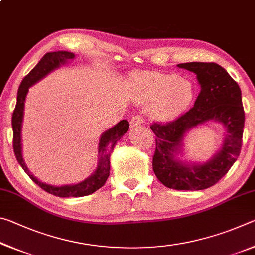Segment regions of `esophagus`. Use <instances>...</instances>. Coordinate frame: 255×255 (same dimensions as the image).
Segmentation results:
<instances>
[{
  "instance_id": "1",
  "label": "esophagus",
  "mask_w": 255,
  "mask_h": 255,
  "mask_svg": "<svg viewBox=\"0 0 255 255\" xmlns=\"http://www.w3.org/2000/svg\"><path fill=\"white\" fill-rule=\"evenodd\" d=\"M144 124V119L141 116H135V117H132L130 120V127L131 128H135L137 126H141V125Z\"/></svg>"
}]
</instances>
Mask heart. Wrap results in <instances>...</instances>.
Segmentation results:
<instances>
[{"label": "heart", "mask_w": 255, "mask_h": 255, "mask_svg": "<svg viewBox=\"0 0 255 255\" xmlns=\"http://www.w3.org/2000/svg\"><path fill=\"white\" fill-rule=\"evenodd\" d=\"M126 82L132 100L137 105L150 106V115L159 122L178 118L195 96L191 82L175 74L135 71Z\"/></svg>", "instance_id": "obj_1"}]
</instances>
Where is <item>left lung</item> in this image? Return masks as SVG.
Segmentation results:
<instances>
[{"instance_id": "1", "label": "left lung", "mask_w": 255, "mask_h": 255, "mask_svg": "<svg viewBox=\"0 0 255 255\" xmlns=\"http://www.w3.org/2000/svg\"><path fill=\"white\" fill-rule=\"evenodd\" d=\"M193 72L200 93L188 112L169 124H153L156 148L153 171L159 182L175 190H204L218 182L239 157L244 128V109L239 84L216 63L191 62L176 65ZM209 121L221 123L226 137L221 148L206 162L183 158L184 137Z\"/></svg>"}]
</instances>
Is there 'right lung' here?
Returning a JSON list of instances; mask_svg holds the SVG:
<instances>
[{
  "label": "right lung",
  "instance_id": "1",
  "mask_svg": "<svg viewBox=\"0 0 255 255\" xmlns=\"http://www.w3.org/2000/svg\"><path fill=\"white\" fill-rule=\"evenodd\" d=\"M75 55L70 51L58 50L47 53L42 57L39 63L29 72L27 76L21 82L18 90V97H16L15 109L12 116V129H13V149L15 157L18 159L21 167L24 170L25 173L29 175L34 183L39 185L41 189L51 195L66 198V197H83L91 195L100 189L106 183L108 176L110 174V152L115 147L117 141L122 138L125 133L128 131L129 123L127 120H120V122L106 130L100 136L98 148V166L93 173L88 176L85 180L79 183L73 184H63V185H51L38 180L25 165L22 156V138H21V131H22V122L24 114V101L27 98L29 88L33 84L44 79L55 70L60 66L66 65L74 59Z\"/></svg>",
  "mask_w": 255,
  "mask_h": 255
}]
</instances>
